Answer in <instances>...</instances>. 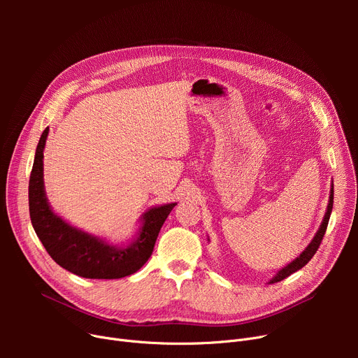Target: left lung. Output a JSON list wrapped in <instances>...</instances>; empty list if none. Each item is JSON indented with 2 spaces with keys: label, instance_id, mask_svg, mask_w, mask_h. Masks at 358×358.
I'll return each mask as SVG.
<instances>
[{
  "label": "left lung",
  "instance_id": "1",
  "mask_svg": "<svg viewBox=\"0 0 358 358\" xmlns=\"http://www.w3.org/2000/svg\"><path fill=\"white\" fill-rule=\"evenodd\" d=\"M332 204H334V184L331 187V194H329V203H328V209H327V213L324 216V220L321 223V227H319L316 235L313 236L312 242L309 243V245L306 247V250L300 254L297 258H294L290 264H287L286 267L281 268L270 281L268 283L273 285V283H277V281H281L285 280L286 277H289L290 274H293L294 271L300 270L302 267H305L308 262L312 259V257L316 254L319 245H321V242L324 239V235L327 232V227H328V222H329V216H331V212H332Z\"/></svg>",
  "mask_w": 358,
  "mask_h": 358
}]
</instances>
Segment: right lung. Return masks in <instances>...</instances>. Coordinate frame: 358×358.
<instances>
[{"mask_svg": "<svg viewBox=\"0 0 358 358\" xmlns=\"http://www.w3.org/2000/svg\"><path fill=\"white\" fill-rule=\"evenodd\" d=\"M49 127L43 130L36 148L29 181V210L36 235L52 259L62 268L85 278H122L136 273L155 247V241L169 212L177 203L149 209L142 215L138 236L126 247L111 243L71 227L55 215L43 185V150Z\"/></svg>", "mask_w": 358, "mask_h": 358, "instance_id": "right-lung-1", "label": "right lung"}]
</instances>
